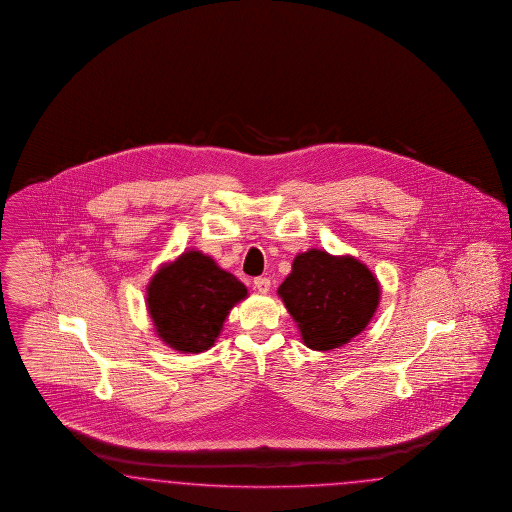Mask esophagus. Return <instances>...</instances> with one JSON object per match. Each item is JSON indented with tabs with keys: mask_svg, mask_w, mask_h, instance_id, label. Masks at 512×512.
Returning a JSON list of instances; mask_svg holds the SVG:
<instances>
[{
	"mask_svg": "<svg viewBox=\"0 0 512 512\" xmlns=\"http://www.w3.org/2000/svg\"><path fill=\"white\" fill-rule=\"evenodd\" d=\"M253 285H255V289L259 291V293H268L270 291V279L268 278H255L253 279Z\"/></svg>",
	"mask_w": 512,
	"mask_h": 512,
	"instance_id": "obj_1",
	"label": "esophagus"
}]
</instances>
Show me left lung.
<instances>
[{
    "instance_id": "8db88e82",
    "label": "left lung",
    "mask_w": 512,
    "mask_h": 512,
    "mask_svg": "<svg viewBox=\"0 0 512 512\" xmlns=\"http://www.w3.org/2000/svg\"><path fill=\"white\" fill-rule=\"evenodd\" d=\"M278 295L300 328L304 345L332 351L372 321L381 287L372 270L355 257L310 249L296 255Z\"/></svg>"
}]
</instances>
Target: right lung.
I'll return each instance as SVG.
<instances>
[{"label": "right lung", "instance_id": "add662e5", "mask_svg": "<svg viewBox=\"0 0 512 512\" xmlns=\"http://www.w3.org/2000/svg\"><path fill=\"white\" fill-rule=\"evenodd\" d=\"M248 289L201 251H184L163 264L146 289L155 332L180 353L208 351Z\"/></svg>", "mask_w": 512, "mask_h": 512}]
</instances>
